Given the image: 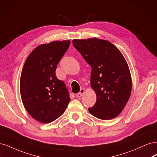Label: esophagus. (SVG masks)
I'll return each instance as SVG.
<instances>
[{
  "mask_svg": "<svg viewBox=\"0 0 157 157\" xmlns=\"http://www.w3.org/2000/svg\"><path fill=\"white\" fill-rule=\"evenodd\" d=\"M84 92H85V90H84L83 89H81L79 93H78V94H77V97H78V98L81 97H82V96L83 95V94L84 93Z\"/></svg>",
  "mask_w": 157,
  "mask_h": 157,
  "instance_id": "esophagus-1",
  "label": "esophagus"
}]
</instances>
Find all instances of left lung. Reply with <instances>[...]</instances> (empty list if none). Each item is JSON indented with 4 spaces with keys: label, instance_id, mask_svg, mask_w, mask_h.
<instances>
[{
    "label": "left lung",
    "instance_id": "8db88e82",
    "mask_svg": "<svg viewBox=\"0 0 157 157\" xmlns=\"http://www.w3.org/2000/svg\"><path fill=\"white\" fill-rule=\"evenodd\" d=\"M74 48L92 68L90 85L97 101L89 112L102 120L113 119L124 109L132 90V79L122 53L107 40H72Z\"/></svg>",
    "mask_w": 157,
    "mask_h": 157
}]
</instances>
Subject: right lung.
<instances>
[{"mask_svg": "<svg viewBox=\"0 0 157 157\" xmlns=\"http://www.w3.org/2000/svg\"><path fill=\"white\" fill-rule=\"evenodd\" d=\"M70 40L40 45L25 61L20 78V93L27 112L34 119L49 123L62 115L70 101L64 83L55 75Z\"/></svg>", "mask_w": 157, "mask_h": 157, "instance_id": "add662e5", "label": "right lung"}]
</instances>
